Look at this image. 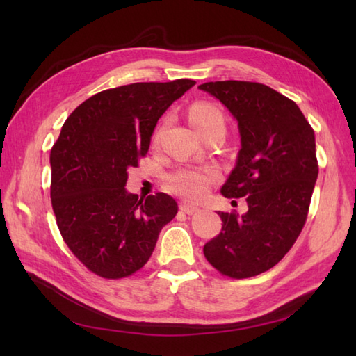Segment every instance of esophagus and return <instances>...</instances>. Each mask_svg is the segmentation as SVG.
Here are the masks:
<instances>
[{
    "mask_svg": "<svg viewBox=\"0 0 356 356\" xmlns=\"http://www.w3.org/2000/svg\"><path fill=\"white\" fill-rule=\"evenodd\" d=\"M179 208H180V211H184V213H186V214H194V213H197V211H199L197 207L193 205V203H188V202L180 203Z\"/></svg>",
    "mask_w": 356,
    "mask_h": 356,
    "instance_id": "esophagus-1",
    "label": "esophagus"
}]
</instances>
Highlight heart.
Instances as JSON below:
<instances>
[{"label":"heart","instance_id":"obj_1","mask_svg":"<svg viewBox=\"0 0 356 356\" xmlns=\"http://www.w3.org/2000/svg\"><path fill=\"white\" fill-rule=\"evenodd\" d=\"M190 122L194 130L200 133L208 127L218 125L225 128L223 113L216 105L208 102H199L190 110ZM161 139V131L154 134V142ZM218 180V171L211 166H182L166 174L165 182L168 190L182 197L197 200L203 197L209 186Z\"/></svg>","mask_w":356,"mask_h":356}]
</instances>
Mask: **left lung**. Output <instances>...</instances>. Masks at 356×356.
<instances>
[{
  "label": "left lung",
  "instance_id": "obj_1",
  "mask_svg": "<svg viewBox=\"0 0 356 356\" xmlns=\"http://www.w3.org/2000/svg\"><path fill=\"white\" fill-rule=\"evenodd\" d=\"M199 88L237 119L241 148L222 194L248 203L243 216L218 213L222 231L203 254L222 275L255 277L289 252L306 223L318 177L315 134L297 104L264 84L216 81Z\"/></svg>",
  "mask_w": 356,
  "mask_h": 356
}]
</instances>
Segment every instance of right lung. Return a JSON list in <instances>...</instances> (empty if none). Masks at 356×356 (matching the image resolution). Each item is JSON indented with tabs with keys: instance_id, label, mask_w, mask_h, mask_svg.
I'll list each match as a JSON object with an SVG mask.
<instances>
[{
	"instance_id": "add662e5",
	"label": "right lung",
	"mask_w": 356,
	"mask_h": 356,
	"mask_svg": "<svg viewBox=\"0 0 356 356\" xmlns=\"http://www.w3.org/2000/svg\"><path fill=\"white\" fill-rule=\"evenodd\" d=\"M193 79L134 82L104 90L73 110L50 151V197L73 255L102 278L130 277L154 251L177 203L127 193L128 168L149 148L154 127Z\"/></svg>"
}]
</instances>
